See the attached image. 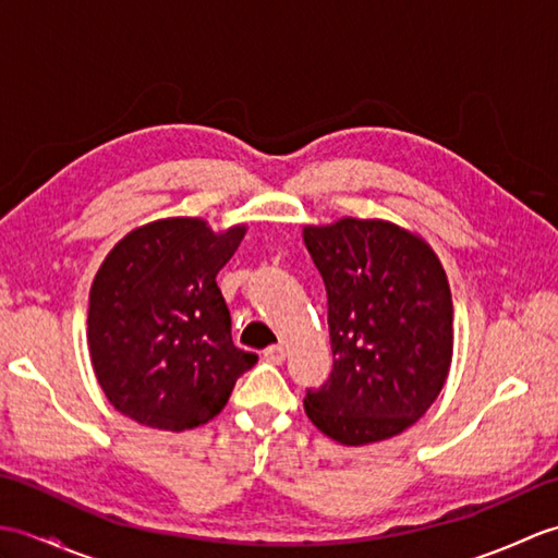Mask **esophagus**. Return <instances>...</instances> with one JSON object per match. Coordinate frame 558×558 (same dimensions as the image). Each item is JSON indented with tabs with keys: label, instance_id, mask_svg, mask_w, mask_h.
Masks as SVG:
<instances>
[{
	"label": "esophagus",
	"instance_id": "34e87169",
	"mask_svg": "<svg viewBox=\"0 0 558 558\" xmlns=\"http://www.w3.org/2000/svg\"><path fill=\"white\" fill-rule=\"evenodd\" d=\"M264 360L270 362V364H280L282 360H286V348L282 345H270L264 350Z\"/></svg>",
	"mask_w": 558,
	"mask_h": 558
}]
</instances>
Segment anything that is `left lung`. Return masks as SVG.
Instances as JSON below:
<instances>
[{"label": "left lung", "mask_w": 558, "mask_h": 558, "mask_svg": "<svg viewBox=\"0 0 558 558\" xmlns=\"http://www.w3.org/2000/svg\"><path fill=\"white\" fill-rule=\"evenodd\" d=\"M328 294L333 369L306 388L326 436L364 446L405 432L432 408L453 354L446 272L420 236L384 220L304 228Z\"/></svg>", "instance_id": "obj_1"}]
</instances>
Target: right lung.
<instances>
[{
  "label": "right lung",
  "mask_w": 558,
  "mask_h": 558,
  "mask_svg": "<svg viewBox=\"0 0 558 558\" xmlns=\"http://www.w3.org/2000/svg\"><path fill=\"white\" fill-rule=\"evenodd\" d=\"M244 228L216 234L198 218L129 232L90 288L88 348L98 384L124 417L153 429H194L225 408L258 354L232 342L216 282Z\"/></svg>",
  "instance_id": "add662e5"
}]
</instances>
